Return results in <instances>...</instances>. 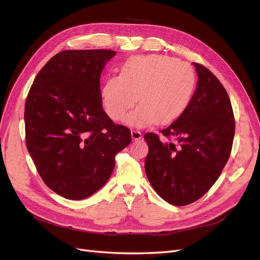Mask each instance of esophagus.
<instances>
[{"mask_svg":"<svg viewBox=\"0 0 260 260\" xmlns=\"http://www.w3.org/2000/svg\"><path fill=\"white\" fill-rule=\"evenodd\" d=\"M131 137L133 140H140L142 138V133H141L139 130H131Z\"/></svg>","mask_w":260,"mask_h":260,"instance_id":"1","label":"esophagus"}]
</instances>
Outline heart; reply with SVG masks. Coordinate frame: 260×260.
Masks as SVG:
<instances>
[{
  "mask_svg": "<svg viewBox=\"0 0 260 260\" xmlns=\"http://www.w3.org/2000/svg\"><path fill=\"white\" fill-rule=\"evenodd\" d=\"M195 84L192 67L177 58L136 56L121 66L119 77L108 78L101 95L107 115L115 121L123 120L139 95L141 104L129 114L127 122L146 127L178 119L190 104Z\"/></svg>",
  "mask_w": 260,
  "mask_h": 260,
  "instance_id": "1",
  "label": "heart"
}]
</instances>
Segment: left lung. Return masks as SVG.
<instances>
[{"label": "left lung", "instance_id": "1", "mask_svg": "<svg viewBox=\"0 0 260 260\" xmlns=\"http://www.w3.org/2000/svg\"><path fill=\"white\" fill-rule=\"evenodd\" d=\"M198 85L185 112L161 136L148 132L145 172L156 193L176 206L201 199L219 178L229 159L235 131L231 102L210 70L193 62Z\"/></svg>", "mask_w": 260, "mask_h": 260}]
</instances>
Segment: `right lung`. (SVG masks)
Here are the masks:
<instances>
[{
	"mask_svg": "<svg viewBox=\"0 0 260 260\" xmlns=\"http://www.w3.org/2000/svg\"><path fill=\"white\" fill-rule=\"evenodd\" d=\"M112 50H66L40 70L25 105L26 145L52 191L83 200L111 177L115 156L131 142L102 105L100 78Z\"/></svg>",
	"mask_w": 260,
	"mask_h": 260,
	"instance_id": "add662e5",
	"label": "right lung"
}]
</instances>
